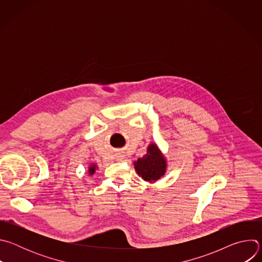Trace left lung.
Masks as SVG:
<instances>
[{"label": "left lung", "instance_id": "left-lung-1", "mask_svg": "<svg viewBox=\"0 0 262 262\" xmlns=\"http://www.w3.org/2000/svg\"><path fill=\"white\" fill-rule=\"evenodd\" d=\"M134 165L138 175L150 183L161 179L167 170V160L156 143L149 144L146 155L139 158Z\"/></svg>", "mask_w": 262, "mask_h": 262}]
</instances>
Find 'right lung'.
Returning <instances> with one entry per match:
<instances>
[{
	"mask_svg": "<svg viewBox=\"0 0 262 262\" xmlns=\"http://www.w3.org/2000/svg\"><path fill=\"white\" fill-rule=\"evenodd\" d=\"M96 168H97V166L95 165V164H90V166H89V169H88V172H89V175H93L94 173H95V170H96Z\"/></svg>",
	"mask_w": 262,
	"mask_h": 262,
	"instance_id": "obj_1",
	"label": "right lung"
}]
</instances>
